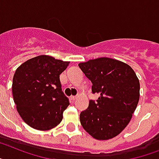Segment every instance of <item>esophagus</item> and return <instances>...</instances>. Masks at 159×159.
I'll return each instance as SVG.
<instances>
[{
  "label": "esophagus",
  "mask_w": 159,
  "mask_h": 159,
  "mask_svg": "<svg viewBox=\"0 0 159 159\" xmlns=\"http://www.w3.org/2000/svg\"><path fill=\"white\" fill-rule=\"evenodd\" d=\"M70 100H72V101H75V100H76V98H77V97L76 96H71V97H70Z\"/></svg>",
  "instance_id": "34e87169"
}]
</instances>
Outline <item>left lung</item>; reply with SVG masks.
Segmentation results:
<instances>
[{"label":"left lung","mask_w":159,"mask_h":159,"mask_svg":"<svg viewBox=\"0 0 159 159\" xmlns=\"http://www.w3.org/2000/svg\"><path fill=\"white\" fill-rule=\"evenodd\" d=\"M79 66L92 82V93L100 94L80 113L81 125L95 139L113 138L127 127L138 104V78L128 64L109 57L89 60Z\"/></svg>","instance_id":"8db88e82"}]
</instances>
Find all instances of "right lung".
<instances>
[{"mask_svg":"<svg viewBox=\"0 0 159 159\" xmlns=\"http://www.w3.org/2000/svg\"><path fill=\"white\" fill-rule=\"evenodd\" d=\"M69 61L40 55L29 59L14 73L12 92L17 111L31 128L49 130L61 123L70 105L59 75Z\"/></svg>","mask_w":159,"mask_h":159,"instance_id":"obj_1","label":"right lung"}]
</instances>
